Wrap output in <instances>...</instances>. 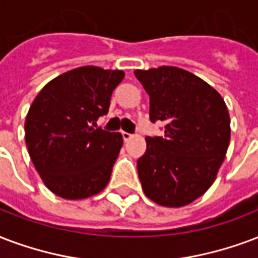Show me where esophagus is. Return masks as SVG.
<instances>
[{
	"mask_svg": "<svg viewBox=\"0 0 258 258\" xmlns=\"http://www.w3.org/2000/svg\"><path fill=\"white\" fill-rule=\"evenodd\" d=\"M121 135H123V139H124V142H128L130 139H131V138H133V134L124 133V131H123V133H121Z\"/></svg>",
	"mask_w": 258,
	"mask_h": 258,
	"instance_id": "esophagus-1",
	"label": "esophagus"
}]
</instances>
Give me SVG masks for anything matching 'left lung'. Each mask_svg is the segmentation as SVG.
<instances>
[{
    "label": "left lung",
    "instance_id": "8db88e82",
    "mask_svg": "<svg viewBox=\"0 0 258 258\" xmlns=\"http://www.w3.org/2000/svg\"><path fill=\"white\" fill-rule=\"evenodd\" d=\"M150 96V120L165 137H146L138 176L147 198L164 207L192 203L215 181L230 143L225 100L202 78L174 66L135 70Z\"/></svg>",
    "mask_w": 258,
    "mask_h": 258
}]
</instances>
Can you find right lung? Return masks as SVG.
I'll return each mask as SVG.
<instances>
[{"label": "right lung", "mask_w": 258, "mask_h": 258, "mask_svg": "<svg viewBox=\"0 0 258 258\" xmlns=\"http://www.w3.org/2000/svg\"><path fill=\"white\" fill-rule=\"evenodd\" d=\"M121 70L82 66L55 77L33 100L25 117V143L44 185L59 198L100 194L123 146L120 133L96 128L109 108Z\"/></svg>", "instance_id": "right-lung-1"}]
</instances>
